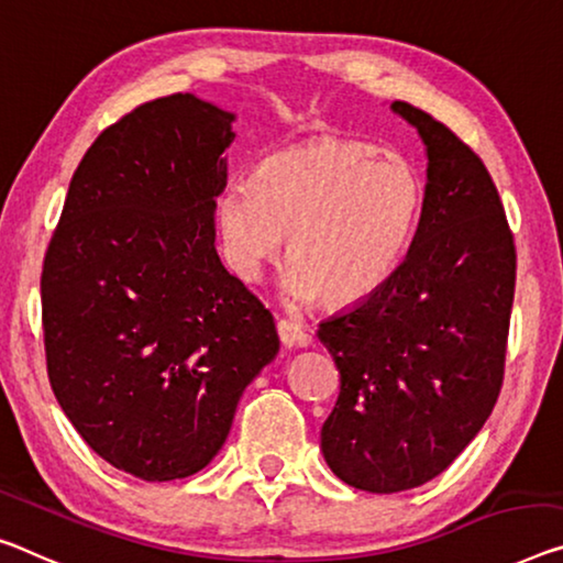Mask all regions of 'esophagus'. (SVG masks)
Listing matches in <instances>:
<instances>
[{
    "mask_svg": "<svg viewBox=\"0 0 563 563\" xmlns=\"http://www.w3.org/2000/svg\"><path fill=\"white\" fill-rule=\"evenodd\" d=\"M276 334L284 347H294V344H307V334L301 330V324L291 322V319H279L276 322Z\"/></svg>",
    "mask_w": 563,
    "mask_h": 563,
    "instance_id": "obj_1",
    "label": "esophagus"
}]
</instances>
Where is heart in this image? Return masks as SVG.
Listing matches in <instances>:
<instances>
[{"label":"heart","instance_id":"b5f03b06","mask_svg":"<svg viewBox=\"0 0 563 563\" xmlns=\"http://www.w3.org/2000/svg\"><path fill=\"white\" fill-rule=\"evenodd\" d=\"M420 209L422 186L408 161L365 141L322 137L276 151L254 180L229 184L216 221L233 274L254 279L287 233L289 297L352 307L393 279Z\"/></svg>","mask_w":563,"mask_h":563}]
</instances>
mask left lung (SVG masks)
I'll return each mask as SVG.
<instances>
[{"instance_id":"obj_1","label":"left lung","mask_w":563,"mask_h":563,"mask_svg":"<svg viewBox=\"0 0 563 563\" xmlns=\"http://www.w3.org/2000/svg\"><path fill=\"white\" fill-rule=\"evenodd\" d=\"M393 110L428 148L418 231L393 279L317 332L340 369L324 461L369 493L422 486L478 435L504 385L516 289L514 233L488 168L426 110Z\"/></svg>"}]
</instances>
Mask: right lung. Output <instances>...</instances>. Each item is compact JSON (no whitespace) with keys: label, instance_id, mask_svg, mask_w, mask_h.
I'll return each mask as SVG.
<instances>
[{"label":"right lung","instance_id":"right-lung-1","mask_svg":"<svg viewBox=\"0 0 563 563\" xmlns=\"http://www.w3.org/2000/svg\"><path fill=\"white\" fill-rule=\"evenodd\" d=\"M231 123L176 92L106 128L42 264L52 393L95 453L143 481L206 468L279 350L269 309L213 246Z\"/></svg>","mask_w":563,"mask_h":563}]
</instances>
